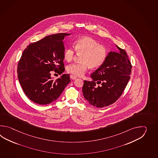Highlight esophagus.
I'll return each mask as SVG.
<instances>
[{
  "instance_id": "esophagus-1",
  "label": "esophagus",
  "mask_w": 158,
  "mask_h": 158,
  "mask_svg": "<svg viewBox=\"0 0 158 158\" xmlns=\"http://www.w3.org/2000/svg\"><path fill=\"white\" fill-rule=\"evenodd\" d=\"M70 77H71V79H72V80H75V79L77 78L76 76H75L74 75H72V74H71V76H70Z\"/></svg>"
}]
</instances>
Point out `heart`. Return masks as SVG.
Masks as SVG:
<instances>
[{
	"mask_svg": "<svg viewBox=\"0 0 158 158\" xmlns=\"http://www.w3.org/2000/svg\"><path fill=\"white\" fill-rule=\"evenodd\" d=\"M74 49L78 54H82L80 63L68 65L67 71L75 76H82L89 68L97 69L104 64L107 56V51L105 47L99 44L97 40L89 37H82L75 41ZM74 49L68 47L64 51L65 59L71 61L74 57Z\"/></svg>",
	"mask_w": 158,
	"mask_h": 158,
	"instance_id": "heart-1",
	"label": "heart"
}]
</instances>
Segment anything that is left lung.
Masks as SVG:
<instances>
[{
    "label": "left lung",
    "mask_w": 158,
    "mask_h": 158,
    "mask_svg": "<svg viewBox=\"0 0 158 158\" xmlns=\"http://www.w3.org/2000/svg\"><path fill=\"white\" fill-rule=\"evenodd\" d=\"M110 52L101 67L91 74L92 81H84L85 99L98 108L113 104L121 96L130 79L131 64L125 51Z\"/></svg>",
    "instance_id": "left-lung-1"
}]
</instances>
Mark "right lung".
Segmentation results:
<instances>
[{
    "label": "right lung",
    "instance_id": "obj_1",
    "mask_svg": "<svg viewBox=\"0 0 158 158\" xmlns=\"http://www.w3.org/2000/svg\"><path fill=\"white\" fill-rule=\"evenodd\" d=\"M69 34L47 36L24 50L17 65V76L24 93L34 103L40 105L52 103L71 82L68 74L55 80L51 77V71L61 74L65 71L63 40Z\"/></svg>",
    "mask_w": 158,
    "mask_h": 158
}]
</instances>
